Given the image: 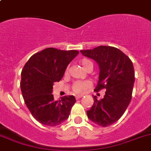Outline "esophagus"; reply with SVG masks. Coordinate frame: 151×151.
Masks as SVG:
<instances>
[{
	"label": "esophagus",
	"mask_w": 151,
	"mask_h": 151,
	"mask_svg": "<svg viewBox=\"0 0 151 151\" xmlns=\"http://www.w3.org/2000/svg\"><path fill=\"white\" fill-rule=\"evenodd\" d=\"M83 95H78V96H76V99H80V98H82V97H83Z\"/></svg>",
	"instance_id": "34e87169"
}]
</instances>
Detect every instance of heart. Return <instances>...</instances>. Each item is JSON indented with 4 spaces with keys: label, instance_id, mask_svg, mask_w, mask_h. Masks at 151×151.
Wrapping results in <instances>:
<instances>
[{
    "label": "heart",
    "instance_id": "heart-1",
    "mask_svg": "<svg viewBox=\"0 0 151 151\" xmlns=\"http://www.w3.org/2000/svg\"><path fill=\"white\" fill-rule=\"evenodd\" d=\"M80 63L85 70L88 69L89 67L93 66L92 62L87 58L82 59L80 60ZM91 86V83L90 81H77L73 84L72 89L76 93H84Z\"/></svg>",
    "mask_w": 151,
    "mask_h": 151
}]
</instances>
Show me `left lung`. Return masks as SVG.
<instances>
[{
    "instance_id": "left-lung-1",
    "label": "left lung",
    "mask_w": 151,
    "mask_h": 151,
    "mask_svg": "<svg viewBox=\"0 0 151 151\" xmlns=\"http://www.w3.org/2000/svg\"><path fill=\"white\" fill-rule=\"evenodd\" d=\"M80 52L95 60L99 67L95 91L106 90L102 99L93 96V104L87 111L88 118L100 126H110L121 118L132 99L135 80L133 63L116 47L99 46Z\"/></svg>"
}]
</instances>
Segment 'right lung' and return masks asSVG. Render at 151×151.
<instances>
[{
    "instance_id": "1",
    "label": "right lung",
    "mask_w": 151,
    "mask_h": 151,
    "mask_svg": "<svg viewBox=\"0 0 151 151\" xmlns=\"http://www.w3.org/2000/svg\"><path fill=\"white\" fill-rule=\"evenodd\" d=\"M78 53L77 50L50 47L33 55L22 68V97L33 118L42 124L56 126L69 116L76 102L74 96H65L55 101L52 92L54 83L63 78L68 65Z\"/></svg>"
}]
</instances>
